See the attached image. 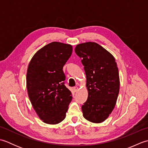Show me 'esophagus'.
<instances>
[{
	"label": "esophagus",
	"mask_w": 148,
	"mask_h": 148,
	"mask_svg": "<svg viewBox=\"0 0 148 148\" xmlns=\"http://www.w3.org/2000/svg\"><path fill=\"white\" fill-rule=\"evenodd\" d=\"M78 90H79V88H78L77 86H75L74 88V91L75 92H77V91H78Z\"/></svg>",
	"instance_id": "34e87169"
}]
</instances>
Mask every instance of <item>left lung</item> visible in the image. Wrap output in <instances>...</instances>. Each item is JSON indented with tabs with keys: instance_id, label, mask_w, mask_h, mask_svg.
<instances>
[{
	"instance_id": "left-lung-1",
	"label": "left lung",
	"mask_w": 148,
	"mask_h": 148,
	"mask_svg": "<svg viewBox=\"0 0 148 148\" xmlns=\"http://www.w3.org/2000/svg\"><path fill=\"white\" fill-rule=\"evenodd\" d=\"M75 52L81 58L86 76L88 95L81 107L83 117L95 123H102L117 101L120 84L117 64L111 53L94 42L79 44Z\"/></svg>"
}]
</instances>
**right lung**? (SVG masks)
Here are the masks:
<instances>
[{
	"instance_id": "obj_1",
	"label": "right lung",
	"mask_w": 148,
	"mask_h": 148,
	"mask_svg": "<svg viewBox=\"0 0 148 148\" xmlns=\"http://www.w3.org/2000/svg\"><path fill=\"white\" fill-rule=\"evenodd\" d=\"M72 52V45L52 42L38 50L28 66V95L34 111L45 123L56 125L65 118L72 97L63 82V67Z\"/></svg>"
}]
</instances>
